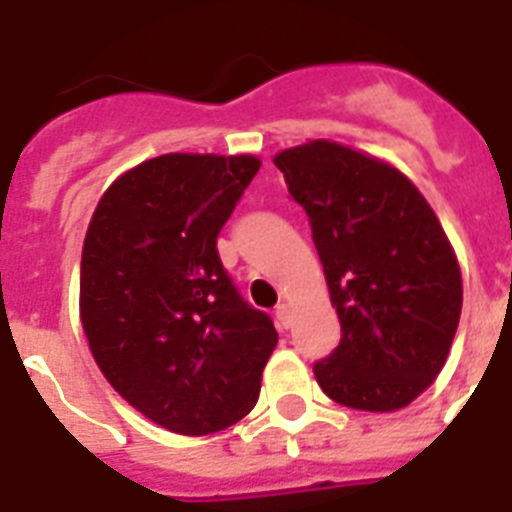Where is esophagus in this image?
I'll list each match as a JSON object with an SVG mask.
<instances>
[{"instance_id": "1", "label": "esophagus", "mask_w": 512, "mask_h": 512, "mask_svg": "<svg viewBox=\"0 0 512 512\" xmlns=\"http://www.w3.org/2000/svg\"><path fill=\"white\" fill-rule=\"evenodd\" d=\"M277 323L279 328H292V307L289 305H279L277 307Z\"/></svg>"}]
</instances>
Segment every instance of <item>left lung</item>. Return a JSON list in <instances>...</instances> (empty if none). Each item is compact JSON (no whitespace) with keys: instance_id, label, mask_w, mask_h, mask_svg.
Wrapping results in <instances>:
<instances>
[{"instance_id":"8db88e82","label":"left lung","mask_w":512,"mask_h":512,"mask_svg":"<svg viewBox=\"0 0 512 512\" xmlns=\"http://www.w3.org/2000/svg\"><path fill=\"white\" fill-rule=\"evenodd\" d=\"M274 164L310 217L343 330L315 379L346 408H405L436 382L459 328L464 289L449 235L384 158L320 138L284 148Z\"/></svg>"}]
</instances>
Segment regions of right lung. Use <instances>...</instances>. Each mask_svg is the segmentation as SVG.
I'll return each mask as SVG.
<instances>
[{
    "label": "right lung",
    "mask_w": 512,
    "mask_h": 512,
    "mask_svg": "<svg viewBox=\"0 0 512 512\" xmlns=\"http://www.w3.org/2000/svg\"><path fill=\"white\" fill-rule=\"evenodd\" d=\"M259 166L251 153L148 158L104 189L89 220L84 336L112 390L171 433L246 418L279 341L217 256V233Z\"/></svg>",
    "instance_id": "obj_1"
}]
</instances>
